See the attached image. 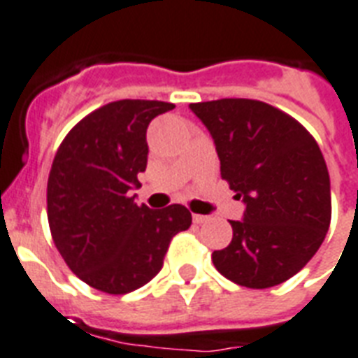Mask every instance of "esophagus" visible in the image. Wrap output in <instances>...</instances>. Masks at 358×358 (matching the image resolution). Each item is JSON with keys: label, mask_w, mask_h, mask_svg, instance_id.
<instances>
[{"label": "esophagus", "mask_w": 358, "mask_h": 358, "mask_svg": "<svg viewBox=\"0 0 358 358\" xmlns=\"http://www.w3.org/2000/svg\"><path fill=\"white\" fill-rule=\"evenodd\" d=\"M208 219H209L208 215H193V222H194V224H204V222Z\"/></svg>", "instance_id": "34e87169"}]
</instances>
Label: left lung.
Listing matches in <instances>:
<instances>
[{"mask_svg":"<svg viewBox=\"0 0 358 358\" xmlns=\"http://www.w3.org/2000/svg\"><path fill=\"white\" fill-rule=\"evenodd\" d=\"M206 124L220 176L246 204L229 220L234 239L211 255L215 268L248 289L298 274L324 243L331 222L327 165L315 138L289 113L254 99L189 104Z\"/></svg>","mask_w":358,"mask_h":358,"instance_id":"8db88e82","label":"left lung"}]
</instances>
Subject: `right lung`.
<instances>
[{
    "instance_id": "obj_1",
    "label": "right lung",
    "mask_w": 358,
    "mask_h": 358,
    "mask_svg": "<svg viewBox=\"0 0 358 358\" xmlns=\"http://www.w3.org/2000/svg\"><path fill=\"white\" fill-rule=\"evenodd\" d=\"M173 103L123 99L80 119L58 147L48 180L55 246L78 280L127 294L164 266L169 243L191 226L185 206H138L130 194L147 169V127Z\"/></svg>"
}]
</instances>
